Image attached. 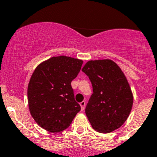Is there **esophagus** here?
I'll use <instances>...</instances> for the list:
<instances>
[{
  "label": "esophagus",
  "mask_w": 157,
  "mask_h": 157,
  "mask_svg": "<svg viewBox=\"0 0 157 157\" xmlns=\"http://www.w3.org/2000/svg\"><path fill=\"white\" fill-rule=\"evenodd\" d=\"M80 107H81V110H82V111H83V110H84V108H85L86 102L84 101H83L82 102H80Z\"/></svg>",
  "instance_id": "obj_1"
}]
</instances>
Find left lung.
Returning a JSON list of instances; mask_svg holds the SVG:
<instances>
[{"mask_svg": "<svg viewBox=\"0 0 157 157\" xmlns=\"http://www.w3.org/2000/svg\"><path fill=\"white\" fill-rule=\"evenodd\" d=\"M82 71L93 87L85 113L95 131L108 133L120 128L131 112L133 97L126 77L111 59L88 61Z\"/></svg>", "mask_w": 157, "mask_h": 157, "instance_id": "8db88e82", "label": "left lung"}]
</instances>
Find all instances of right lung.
Here are the masks:
<instances>
[{"instance_id":"add662e5","label":"right lung","mask_w":157,"mask_h":157,"mask_svg":"<svg viewBox=\"0 0 157 157\" xmlns=\"http://www.w3.org/2000/svg\"><path fill=\"white\" fill-rule=\"evenodd\" d=\"M83 61L59 56L39 64L28 86V101L32 118L51 132L68 128L80 106L74 98L72 80L78 75Z\"/></svg>"}]
</instances>
